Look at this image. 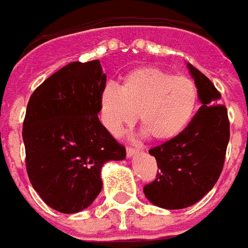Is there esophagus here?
<instances>
[{"label":"esophagus","mask_w":248,"mask_h":248,"mask_svg":"<svg viewBox=\"0 0 248 248\" xmlns=\"http://www.w3.org/2000/svg\"><path fill=\"white\" fill-rule=\"evenodd\" d=\"M138 152H139V149H136V148H131V147H128L127 148V156L129 157V159H131V157H133V156L136 155Z\"/></svg>","instance_id":"34e87169"}]
</instances>
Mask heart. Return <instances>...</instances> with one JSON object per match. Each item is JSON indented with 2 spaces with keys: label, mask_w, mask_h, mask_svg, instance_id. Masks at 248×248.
I'll return each instance as SVG.
<instances>
[{
  "label": "heart",
  "mask_w": 248,
  "mask_h": 248,
  "mask_svg": "<svg viewBox=\"0 0 248 248\" xmlns=\"http://www.w3.org/2000/svg\"><path fill=\"white\" fill-rule=\"evenodd\" d=\"M198 88L186 76L156 66L127 73L120 88L107 85L100 94L104 127L119 136L140 116V127L156 141H170L188 128L198 109Z\"/></svg>",
  "instance_id": "heart-1"
}]
</instances>
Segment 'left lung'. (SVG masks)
I'll list each match as a JSON object with an SVG mask.
<instances>
[{
  "label": "left lung",
  "instance_id": "left-lung-1",
  "mask_svg": "<svg viewBox=\"0 0 248 248\" xmlns=\"http://www.w3.org/2000/svg\"><path fill=\"white\" fill-rule=\"evenodd\" d=\"M187 68L202 107L180 136L149 149L160 172L144 187V195L166 210L187 208L211 191L222 173L230 140L227 109L217 104L220 93L202 72L188 62Z\"/></svg>",
  "mask_w": 248,
  "mask_h": 248
}]
</instances>
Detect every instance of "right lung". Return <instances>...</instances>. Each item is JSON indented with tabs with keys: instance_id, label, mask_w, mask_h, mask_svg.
<instances>
[{
	"instance_id": "add662e5",
	"label": "right lung",
	"mask_w": 248,
	"mask_h": 248,
	"mask_svg": "<svg viewBox=\"0 0 248 248\" xmlns=\"http://www.w3.org/2000/svg\"><path fill=\"white\" fill-rule=\"evenodd\" d=\"M105 82L99 60L71 62L28 103L22 127L28 176L41 199L62 214L92 204L103 188V166L127 156L97 117Z\"/></svg>"
}]
</instances>
